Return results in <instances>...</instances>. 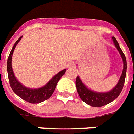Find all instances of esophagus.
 <instances>
[{"instance_id": "esophagus-1", "label": "esophagus", "mask_w": 134, "mask_h": 134, "mask_svg": "<svg viewBox=\"0 0 134 134\" xmlns=\"http://www.w3.org/2000/svg\"><path fill=\"white\" fill-rule=\"evenodd\" d=\"M73 66H74V65H73L72 64H70L68 65V67H69V68H71V67H73Z\"/></svg>"}]
</instances>
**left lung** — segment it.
<instances>
[{"instance_id": "obj_1", "label": "left lung", "mask_w": 134, "mask_h": 134, "mask_svg": "<svg viewBox=\"0 0 134 134\" xmlns=\"http://www.w3.org/2000/svg\"><path fill=\"white\" fill-rule=\"evenodd\" d=\"M112 38L113 40L114 44L119 52L123 62V72H122L121 76L120 77L118 83L116 84V86L113 88V90L108 92H104V93L96 92V91H92L87 87L84 85V83L82 82L79 76H78L76 77V87L80 98L84 102H85L90 106H93V107H100V106H105V105L108 104L113 102V100H115L119 96L123 90V85H124L127 71L126 58L122 51L121 49L120 48L119 44L116 38L114 36H113Z\"/></svg>"}]
</instances>
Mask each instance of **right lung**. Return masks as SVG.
<instances>
[{
    "label": "right lung",
    "mask_w": 134,
    "mask_h": 134,
    "mask_svg": "<svg viewBox=\"0 0 134 134\" xmlns=\"http://www.w3.org/2000/svg\"><path fill=\"white\" fill-rule=\"evenodd\" d=\"M21 38H22V36H20L18 41L15 42L7 59V68L8 77H9L10 86L13 91H14V93L20 97L21 99L32 104H38V103H41L44 100H48L51 96V95L53 94V91L55 90L57 83L61 79L62 76L64 75L66 70H63L58 72L57 75L53 76L52 79L45 85L42 87L38 88V89H30V88L24 86L15 78L14 73L13 71L12 66H11V59H12L13 51Z\"/></svg>",
    "instance_id": "1"
}]
</instances>
